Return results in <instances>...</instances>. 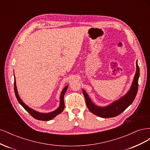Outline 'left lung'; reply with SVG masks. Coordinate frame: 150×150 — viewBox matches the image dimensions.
Returning a JSON list of instances; mask_svg holds the SVG:
<instances>
[{"mask_svg":"<svg viewBox=\"0 0 150 150\" xmlns=\"http://www.w3.org/2000/svg\"><path fill=\"white\" fill-rule=\"evenodd\" d=\"M139 76V68L137 62V71L134 77L132 85L129 91L118 100L113 102L105 107L98 106L91 101L88 94L83 89L86 103L89 110L95 115L103 118L115 117L123 112L132 103L137 94L138 88V79Z\"/></svg>","mask_w":150,"mask_h":150,"instance_id":"left-lung-1","label":"left lung"}]
</instances>
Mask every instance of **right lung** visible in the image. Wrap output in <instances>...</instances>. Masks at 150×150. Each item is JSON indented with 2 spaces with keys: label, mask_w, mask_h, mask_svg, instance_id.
<instances>
[{
  "label": "right lung",
  "mask_w": 150,
  "mask_h": 150,
  "mask_svg": "<svg viewBox=\"0 0 150 150\" xmlns=\"http://www.w3.org/2000/svg\"><path fill=\"white\" fill-rule=\"evenodd\" d=\"M68 86H66V87L64 88V89L62 90V91L61 92V96H60V105L59 106V108L56 110L55 111H54L52 112H49V113H41V112H39L38 111H36L33 109L29 108L24 103V102L21 100V99L20 98L19 94H18L17 92V89L16 87V79L14 81V92L16 98L17 99V101H19L21 105L23 107L25 110L28 111L29 114L33 116L34 118L38 120H41V121H49L53 119L54 117H55L57 115L61 114V113L63 111L64 109V94L66 92V91L67 89Z\"/></svg>",
  "instance_id": "add662e5"
}]
</instances>
